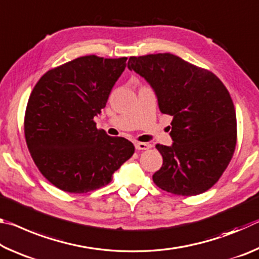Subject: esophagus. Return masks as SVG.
Segmentation results:
<instances>
[{
	"instance_id": "esophagus-1",
	"label": "esophagus",
	"mask_w": 259,
	"mask_h": 259,
	"mask_svg": "<svg viewBox=\"0 0 259 259\" xmlns=\"http://www.w3.org/2000/svg\"><path fill=\"white\" fill-rule=\"evenodd\" d=\"M135 147L137 151H145L150 148V144L147 143H136L135 144Z\"/></svg>"
}]
</instances>
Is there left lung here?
Segmentation results:
<instances>
[{"label": "left lung", "instance_id": "8db88e82", "mask_svg": "<svg viewBox=\"0 0 259 259\" xmlns=\"http://www.w3.org/2000/svg\"><path fill=\"white\" fill-rule=\"evenodd\" d=\"M128 68L152 87L161 113L172 116L171 146L153 182L177 195H198L218 182L233 156L236 115L223 82L171 54L130 57Z\"/></svg>", "mask_w": 259, "mask_h": 259}]
</instances>
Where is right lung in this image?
Wrapping results in <instances>:
<instances>
[{"label": "right lung", "mask_w": 259, "mask_h": 259, "mask_svg": "<svg viewBox=\"0 0 259 259\" xmlns=\"http://www.w3.org/2000/svg\"><path fill=\"white\" fill-rule=\"evenodd\" d=\"M125 66V57L84 56L48 71L34 87L25 138L35 164L52 185L68 193L97 190L133 156V143L111 137L94 122Z\"/></svg>", "instance_id": "right-lung-1"}]
</instances>
